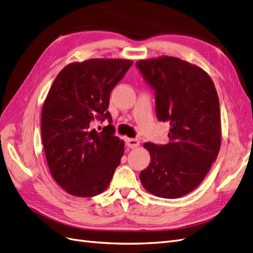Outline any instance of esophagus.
I'll use <instances>...</instances> for the list:
<instances>
[{
	"mask_svg": "<svg viewBox=\"0 0 253 253\" xmlns=\"http://www.w3.org/2000/svg\"><path fill=\"white\" fill-rule=\"evenodd\" d=\"M140 141L138 139H135V138H126V145L129 149H135L139 145Z\"/></svg>",
	"mask_w": 253,
	"mask_h": 253,
	"instance_id": "esophagus-1",
	"label": "esophagus"
}]
</instances>
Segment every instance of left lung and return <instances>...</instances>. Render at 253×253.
I'll use <instances>...</instances> for the list:
<instances>
[{"instance_id": "obj_1", "label": "left lung", "mask_w": 253, "mask_h": 253, "mask_svg": "<svg viewBox=\"0 0 253 253\" xmlns=\"http://www.w3.org/2000/svg\"><path fill=\"white\" fill-rule=\"evenodd\" d=\"M136 67L154 90L158 121L170 125L167 144H143L151 163L140 172V181L156 196H183L203 181L218 154L220 115L215 86L201 67L178 58L141 60Z\"/></svg>"}]
</instances>
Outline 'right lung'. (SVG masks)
I'll return each mask as SVG.
<instances>
[{"instance_id": "obj_1", "label": "right lung", "mask_w": 253, "mask_h": 253, "mask_svg": "<svg viewBox=\"0 0 253 253\" xmlns=\"http://www.w3.org/2000/svg\"><path fill=\"white\" fill-rule=\"evenodd\" d=\"M133 62L90 59L59 73L43 104L42 141L49 171L67 193L91 197L109 187L125 143L115 136L110 95ZM109 125L101 132L93 122Z\"/></svg>"}]
</instances>
